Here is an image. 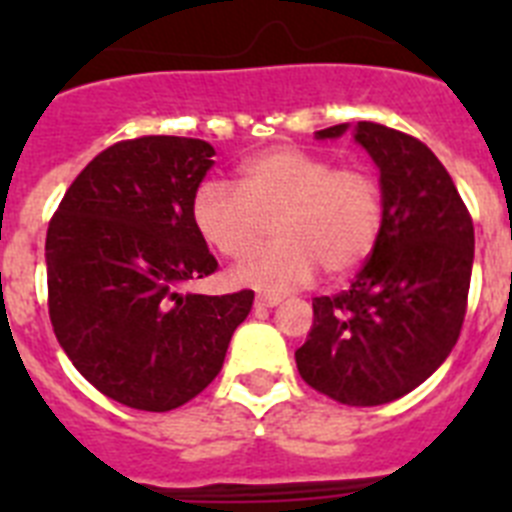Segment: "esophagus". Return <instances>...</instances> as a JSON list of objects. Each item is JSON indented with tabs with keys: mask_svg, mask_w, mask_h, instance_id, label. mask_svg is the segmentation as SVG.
<instances>
[{
	"mask_svg": "<svg viewBox=\"0 0 512 512\" xmlns=\"http://www.w3.org/2000/svg\"><path fill=\"white\" fill-rule=\"evenodd\" d=\"M282 302V297L277 295H256V307L259 310H266V307H277Z\"/></svg>",
	"mask_w": 512,
	"mask_h": 512,
	"instance_id": "obj_1",
	"label": "esophagus"
}]
</instances>
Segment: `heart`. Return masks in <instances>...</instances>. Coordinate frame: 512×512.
<instances>
[{
	"mask_svg": "<svg viewBox=\"0 0 512 512\" xmlns=\"http://www.w3.org/2000/svg\"><path fill=\"white\" fill-rule=\"evenodd\" d=\"M384 187L366 164L279 146L248 158L238 187L207 179L192 194V223L220 256L243 261L275 225L278 243L246 261L235 282L264 292L302 287L320 269L346 277L369 261L384 230Z\"/></svg>",
	"mask_w": 512,
	"mask_h": 512,
	"instance_id": "obj_1",
	"label": "heart"
}]
</instances>
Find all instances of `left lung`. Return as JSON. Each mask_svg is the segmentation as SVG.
I'll use <instances>...</instances> for the list:
<instances>
[{
	"label": "left lung",
	"mask_w": 512,
	"mask_h": 512,
	"mask_svg": "<svg viewBox=\"0 0 512 512\" xmlns=\"http://www.w3.org/2000/svg\"><path fill=\"white\" fill-rule=\"evenodd\" d=\"M346 125L318 130L336 138ZM377 161L384 230L351 287L312 300V328L295 351L312 390L351 408L408 395L456 346L467 315L474 225L454 179L423 140L359 122Z\"/></svg>",
	"instance_id": "left-lung-1"
}]
</instances>
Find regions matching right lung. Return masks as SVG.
<instances>
[{
  "instance_id": "right-lung-1",
  "label": "right lung",
  "mask_w": 512,
  "mask_h": 512,
  "mask_svg": "<svg viewBox=\"0 0 512 512\" xmlns=\"http://www.w3.org/2000/svg\"><path fill=\"white\" fill-rule=\"evenodd\" d=\"M212 156L200 138L120 140L84 166L48 223L53 333L81 377L128 408L166 413L200 395L251 312V289L182 295L217 269L192 223Z\"/></svg>"
}]
</instances>
